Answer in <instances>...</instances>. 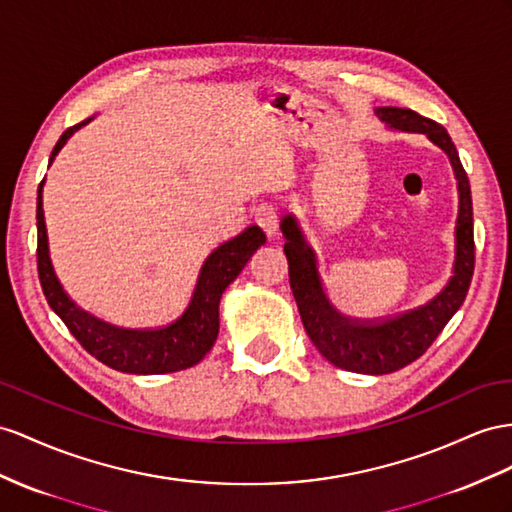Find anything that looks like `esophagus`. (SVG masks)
Instances as JSON below:
<instances>
[{
  "mask_svg": "<svg viewBox=\"0 0 512 512\" xmlns=\"http://www.w3.org/2000/svg\"><path fill=\"white\" fill-rule=\"evenodd\" d=\"M253 218L257 222V227L264 231L268 238H272L274 233L279 229V209L274 207L272 203H261L255 207Z\"/></svg>",
  "mask_w": 512,
  "mask_h": 512,
  "instance_id": "1",
  "label": "esophagus"
}]
</instances>
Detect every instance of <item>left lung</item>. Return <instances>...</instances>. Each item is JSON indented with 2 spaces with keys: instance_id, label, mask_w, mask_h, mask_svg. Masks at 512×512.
<instances>
[{
  "instance_id": "1",
  "label": "left lung",
  "mask_w": 512,
  "mask_h": 512,
  "mask_svg": "<svg viewBox=\"0 0 512 512\" xmlns=\"http://www.w3.org/2000/svg\"><path fill=\"white\" fill-rule=\"evenodd\" d=\"M378 119L391 129L426 134L450 157L458 183V216H456V255L452 277L443 290L426 305L396 313L381 320H352L335 311L326 298L316 253L305 242L298 222L292 214L283 216L281 231L285 238V257L290 266V287L305 324L309 339L320 355L333 365L357 374H389L413 363L435 342L443 326L463 305L471 274H474V209L471 188L461 157L443 125L404 108H378Z\"/></svg>"
}]
</instances>
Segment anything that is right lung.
Wrapping results in <instances>:
<instances>
[{
	"instance_id": "1",
	"label": "right lung",
	"mask_w": 512,
	"mask_h": 512,
	"mask_svg": "<svg viewBox=\"0 0 512 512\" xmlns=\"http://www.w3.org/2000/svg\"><path fill=\"white\" fill-rule=\"evenodd\" d=\"M88 121L64 131L54 151H51L49 164L54 162L64 142L73 136V131ZM36 229L38 279H41L49 307L58 313V318L67 324L71 335L84 346L86 352H90L97 361L106 363L108 368L127 374H168L188 370L199 363L212 350L218 337V305L222 292L244 270L257 248L266 244V235L259 227L253 225L244 229L238 238L220 244L205 259L190 305L175 322L162 326V329H121V326H112L90 316L62 290L49 259L43 214V183L38 186L36 199Z\"/></svg>"
}]
</instances>
